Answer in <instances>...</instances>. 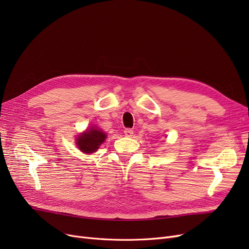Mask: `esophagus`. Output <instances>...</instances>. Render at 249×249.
<instances>
[{
  "mask_svg": "<svg viewBox=\"0 0 249 249\" xmlns=\"http://www.w3.org/2000/svg\"><path fill=\"white\" fill-rule=\"evenodd\" d=\"M124 135H125L126 137H132L133 134H134V131L131 130V129H125V130L124 131Z\"/></svg>",
  "mask_w": 249,
  "mask_h": 249,
  "instance_id": "obj_1",
  "label": "esophagus"
}]
</instances>
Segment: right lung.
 <instances>
[{
  "instance_id": "right-lung-1",
  "label": "right lung",
  "mask_w": 249,
  "mask_h": 249,
  "mask_svg": "<svg viewBox=\"0 0 249 249\" xmlns=\"http://www.w3.org/2000/svg\"><path fill=\"white\" fill-rule=\"evenodd\" d=\"M107 135L97 126H90L88 130L80 134L76 139V144L84 154H92L99 149L100 145L106 140Z\"/></svg>"
}]
</instances>
